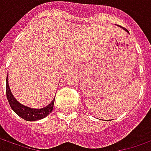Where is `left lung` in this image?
Here are the masks:
<instances>
[{"label": "left lung", "mask_w": 151, "mask_h": 151, "mask_svg": "<svg viewBox=\"0 0 151 151\" xmlns=\"http://www.w3.org/2000/svg\"><path fill=\"white\" fill-rule=\"evenodd\" d=\"M125 30H127V29H125Z\"/></svg>", "instance_id": "left-lung-1"}]
</instances>
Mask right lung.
<instances>
[{"mask_svg": "<svg viewBox=\"0 0 151 151\" xmlns=\"http://www.w3.org/2000/svg\"><path fill=\"white\" fill-rule=\"evenodd\" d=\"M8 76V75H7ZM8 78V77H7ZM6 98L8 99V102L10 104V108L13 109L14 113L19 117H22L23 119H24L26 121H38L42 118H44L46 116H47L53 109L54 101L55 99L52 101L49 105H47L45 108L40 109H32L29 107H27L21 104L19 102H18L15 98L13 96V94L10 91L9 84H8V80L6 79Z\"/></svg>", "mask_w": 151, "mask_h": 151, "instance_id": "add662e5", "label": "right lung"}]
</instances>
